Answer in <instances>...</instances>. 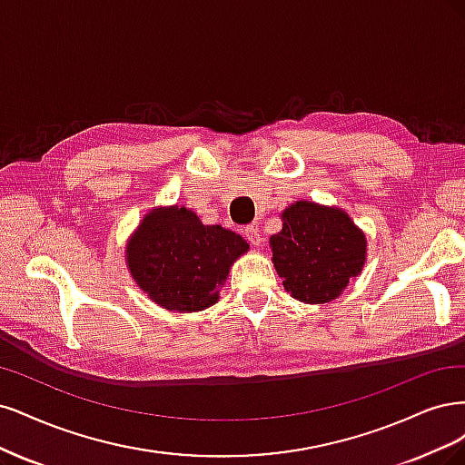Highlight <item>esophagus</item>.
Instances as JSON below:
<instances>
[{
    "label": "esophagus",
    "instance_id": "obj_1",
    "mask_svg": "<svg viewBox=\"0 0 465 465\" xmlns=\"http://www.w3.org/2000/svg\"><path fill=\"white\" fill-rule=\"evenodd\" d=\"M243 233H245L247 242H249L251 245H254V247L261 245L262 239H261V233H259V228H257V226H247V228L243 230Z\"/></svg>",
    "mask_w": 465,
    "mask_h": 465
}]
</instances>
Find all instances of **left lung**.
Masks as SVG:
<instances>
[{"label": "left lung", "instance_id": "1", "mask_svg": "<svg viewBox=\"0 0 465 465\" xmlns=\"http://www.w3.org/2000/svg\"><path fill=\"white\" fill-rule=\"evenodd\" d=\"M282 230L271 237L282 286L309 305L332 303L367 262V235L338 206L295 201L280 213Z\"/></svg>", "mask_w": 465, "mask_h": 465}]
</instances>
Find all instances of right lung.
Instances as JSON below:
<instances>
[{
	"instance_id": "add662e5",
	"label": "right lung",
	"mask_w": 465,
	"mask_h": 465,
	"mask_svg": "<svg viewBox=\"0 0 465 465\" xmlns=\"http://www.w3.org/2000/svg\"><path fill=\"white\" fill-rule=\"evenodd\" d=\"M247 251L242 235L206 226L187 206H154L127 239L125 264L158 307L199 312L218 302L232 264Z\"/></svg>"
}]
</instances>
